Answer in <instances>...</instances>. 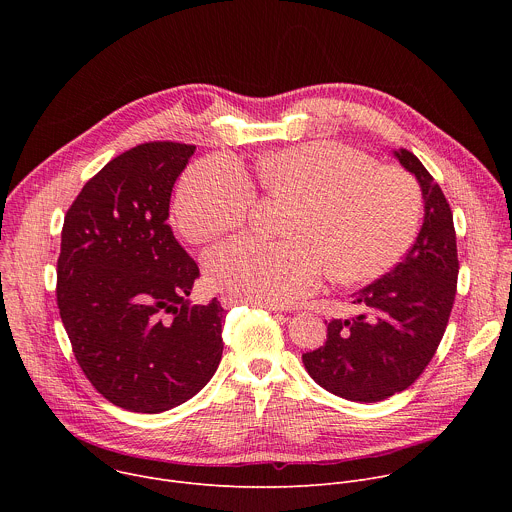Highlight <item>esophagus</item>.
Wrapping results in <instances>:
<instances>
[{
	"label": "esophagus",
	"instance_id": "34e87169",
	"mask_svg": "<svg viewBox=\"0 0 512 512\" xmlns=\"http://www.w3.org/2000/svg\"><path fill=\"white\" fill-rule=\"evenodd\" d=\"M243 300H239L237 296H223L221 298V304L225 306V308H231V306H235V304H241ZM255 306H259V308H267L269 312H279L281 308L279 306H273V304H255Z\"/></svg>",
	"mask_w": 512,
	"mask_h": 512
}]
</instances>
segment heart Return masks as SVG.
Returning a JSON list of instances; mask_svg holds the SVG:
<instances>
[{
  "mask_svg": "<svg viewBox=\"0 0 512 512\" xmlns=\"http://www.w3.org/2000/svg\"><path fill=\"white\" fill-rule=\"evenodd\" d=\"M261 188L294 200L283 235L237 237L206 255L208 279L253 304L283 306L308 298L324 271L336 283H364L387 273L411 247L423 216L417 180L397 166L344 143L291 145L257 164ZM255 206L249 176L227 158L196 162L182 176L174 216L180 233L204 243L247 223Z\"/></svg>",
  "mask_w": 512,
  "mask_h": 512,
  "instance_id": "heart-1",
  "label": "heart"
}]
</instances>
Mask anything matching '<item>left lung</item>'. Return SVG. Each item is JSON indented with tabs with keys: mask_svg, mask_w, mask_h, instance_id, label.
<instances>
[{
	"mask_svg": "<svg viewBox=\"0 0 512 512\" xmlns=\"http://www.w3.org/2000/svg\"><path fill=\"white\" fill-rule=\"evenodd\" d=\"M395 156L421 186L423 227L401 263L352 296L360 314L330 320L324 346L302 354L320 387L358 403L383 401L419 379L442 342L456 298L460 263L452 208L409 150Z\"/></svg>",
	"mask_w": 512,
	"mask_h": 512,
	"instance_id": "1",
	"label": "left lung"
}]
</instances>
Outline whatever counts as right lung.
Instances as JSON below:
<instances>
[{"label": "right lung", "instance_id": "right-lung-1", "mask_svg": "<svg viewBox=\"0 0 512 512\" xmlns=\"http://www.w3.org/2000/svg\"><path fill=\"white\" fill-rule=\"evenodd\" d=\"M196 145L148 141L113 158L70 204L56 300L72 352L113 405L162 413L194 397L223 356L225 310L190 306L200 275L168 225Z\"/></svg>", "mask_w": 512, "mask_h": 512}]
</instances>
